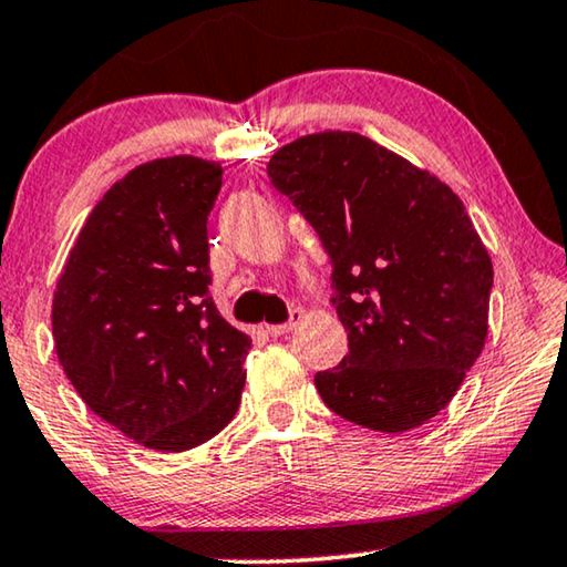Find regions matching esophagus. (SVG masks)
Instances as JSON below:
<instances>
[{"label":"esophagus","mask_w":567,"mask_h":567,"mask_svg":"<svg viewBox=\"0 0 567 567\" xmlns=\"http://www.w3.org/2000/svg\"><path fill=\"white\" fill-rule=\"evenodd\" d=\"M301 320H305V312H301V309H291L289 320H286L284 324H268V332L274 338H278V336H284V332H291Z\"/></svg>","instance_id":"1"}]
</instances>
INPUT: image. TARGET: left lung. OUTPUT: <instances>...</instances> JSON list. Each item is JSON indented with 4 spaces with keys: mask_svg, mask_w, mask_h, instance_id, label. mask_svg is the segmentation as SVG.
I'll return each instance as SVG.
<instances>
[{
    "mask_svg": "<svg viewBox=\"0 0 567 567\" xmlns=\"http://www.w3.org/2000/svg\"><path fill=\"white\" fill-rule=\"evenodd\" d=\"M268 177L332 262L348 355L317 371L332 413L402 433L439 415L483 353L493 262L460 196L351 131L286 144Z\"/></svg>",
    "mask_w": 567,
    "mask_h": 567,
    "instance_id": "left-lung-1",
    "label": "left lung"
}]
</instances>
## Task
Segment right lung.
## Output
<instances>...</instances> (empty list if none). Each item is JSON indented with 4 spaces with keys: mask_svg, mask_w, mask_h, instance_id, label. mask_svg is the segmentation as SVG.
I'll return each mask as SVG.
<instances>
[{
    "mask_svg": "<svg viewBox=\"0 0 567 567\" xmlns=\"http://www.w3.org/2000/svg\"><path fill=\"white\" fill-rule=\"evenodd\" d=\"M221 165L154 159L113 185L53 293L59 363L92 413L136 444L185 452L239 408L252 340L216 309L206 221Z\"/></svg>",
    "mask_w": 567,
    "mask_h": 567,
    "instance_id": "right-lung-1",
    "label": "right lung"
}]
</instances>
